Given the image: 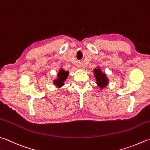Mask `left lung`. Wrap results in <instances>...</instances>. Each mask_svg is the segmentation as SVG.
I'll use <instances>...</instances> for the list:
<instances>
[{
  "label": "left lung",
  "mask_w": 150,
  "mask_h": 150,
  "mask_svg": "<svg viewBox=\"0 0 150 150\" xmlns=\"http://www.w3.org/2000/svg\"><path fill=\"white\" fill-rule=\"evenodd\" d=\"M94 75L96 79V83L101 88H104L108 84V79L100 68L94 69Z\"/></svg>",
  "instance_id": "obj_1"
}]
</instances>
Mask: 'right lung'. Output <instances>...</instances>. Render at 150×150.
Returning a JSON list of instances; mask_svg holds the SVG:
<instances>
[{
	"instance_id": "obj_1",
	"label": "right lung",
	"mask_w": 150,
	"mask_h": 150,
	"mask_svg": "<svg viewBox=\"0 0 150 150\" xmlns=\"http://www.w3.org/2000/svg\"><path fill=\"white\" fill-rule=\"evenodd\" d=\"M68 75H69V72L63 69H60L58 73V79L54 81V84L57 87L60 88V87L64 85V82L67 79Z\"/></svg>"
}]
</instances>
